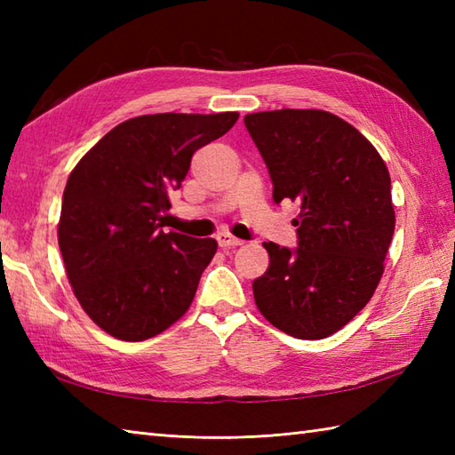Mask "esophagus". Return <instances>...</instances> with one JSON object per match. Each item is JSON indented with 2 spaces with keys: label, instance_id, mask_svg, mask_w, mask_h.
I'll return each instance as SVG.
<instances>
[{
  "label": "esophagus",
  "instance_id": "esophagus-1",
  "mask_svg": "<svg viewBox=\"0 0 455 455\" xmlns=\"http://www.w3.org/2000/svg\"><path fill=\"white\" fill-rule=\"evenodd\" d=\"M215 238H217V243H219L220 248H236L240 244H244V240H240L230 233H219Z\"/></svg>",
  "mask_w": 455,
  "mask_h": 455
}]
</instances>
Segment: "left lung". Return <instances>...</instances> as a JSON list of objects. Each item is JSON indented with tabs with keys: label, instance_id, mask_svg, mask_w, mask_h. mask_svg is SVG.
I'll return each mask as SVG.
<instances>
[{
	"label": "left lung",
	"instance_id": "left-lung-1",
	"mask_svg": "<svg viewBox=\"0 0 455 455\" xmlns=\"http://www.w3.org/2000/svg\"><path fill=\"white\" fill-rule=\"evenodd\" d=\"M274 181V201L297 203L299 248L264 243L269 267L254 301L279 331L318 340L362 311L383 275L395 230L391 178L350 123L321 109L244 117Z\"/></svg>",
	"mask_w": 455,
	"mask_h": 455
}]
</instances>
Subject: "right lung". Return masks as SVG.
I'll return each mask as SVG.
<instances>
[{"mask_svg": "<svg viewBox=\"0 0 455 455\" xmlns=\"http://www.w3.org/2000/svg\"><path fill=\"white\" fill-rule=\"evenodd\" d=\"M236 121V111L140 115L76 164L58 246L76 299L108 334L140 342L186 315L217 240L164 233L170 193L186 180L193 152Z\"/></svg>", "mask_w": 455, "mask_h": 455, "instance_id": "right-lung-1", "label": "right lung"}]
</instances>
